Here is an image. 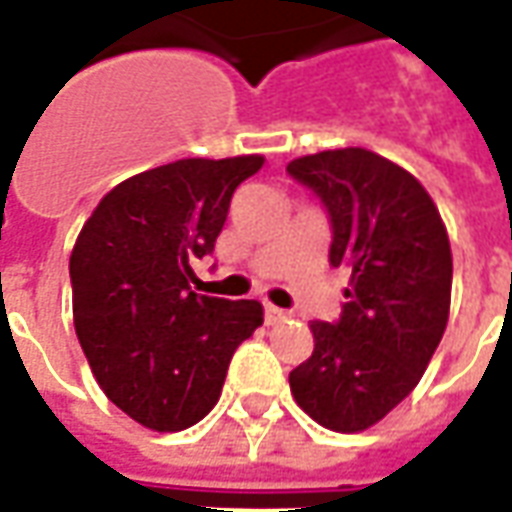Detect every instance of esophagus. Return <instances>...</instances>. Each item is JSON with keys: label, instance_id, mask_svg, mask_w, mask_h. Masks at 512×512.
I'll use <instances>...</instances> for the list:
<instances>
[{"label": "esophagus", "instance_id": "obj_1", "mask_svg": "<svg viewBox=\"0 0 512 512\" xmlns=\"http://www.w3.org/2000/svg\"><path fill=\"white\" fill-rule=\"evenodd\" d=\"M288 316H291L288 310H282V307L277 305H266V324H280V321H285Z\"/></svg>", "mask_w": 512, "mask_h": 512}]
</instances>
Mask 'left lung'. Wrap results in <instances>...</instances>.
I'll return each mask as SVG.
<instances>
[{
	"mask_svg": "<svg viewBox=\"0 0 512 512\" xmlns=\"http://www.w3.org/2000/svg\"><path fill=\"white\" fill-rule=\"evenodd\" d=\"M330 210V263L349 268L341 321H313V355L291 371L296 405L321 427L363 432L430 366L452 305V246L427 188L371 149L288 163Z\"/></svg>",
	"mask_w": 512,
	"mask_h": 512,
	"instance_id": "obj_1",
	"label": "left lung"
}]
</instances>
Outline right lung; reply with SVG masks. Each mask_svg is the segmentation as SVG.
Returning <instances> with one entry per match:
<instances>
[{"label":"right lung","mask_w":512,"mask_h":512,"mask_svg":"<svg viewBox=\"0 0 512 512\" xmlns=\"http://www.w3.org/2000/svg\"><path fill=\"white\" fill-rule=\"evenodd\" d=\"M263 155L185 157L102 196L71 249L74 330L99 388L132 421L180 432L216 407L232 352L263 324L257 299L199 296L235 188Z\"/></svg>","instance_id":"right-lung-1"}]
</instances>
